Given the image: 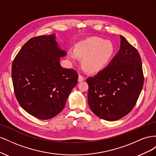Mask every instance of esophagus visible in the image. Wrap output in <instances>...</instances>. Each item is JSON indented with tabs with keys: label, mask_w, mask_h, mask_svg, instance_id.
Wrapping results in <instances>:
<instances>
[{
	"label": "esophagus",
	"mask_w": 156,
	"mask_h": 156,
	"mask_svg": "<svg viewBox=\"0 0 156 156\" xmlns=\"http://www.w3.org/2000/svg\"><path fill=\"white\" fill-rule=\"evenodd\" d=\"M84 79H85V78H84V77L82 76L81 75H79V78H78V81H79V82H81V81H84Z\"/></svg>",
	"instance_id": "esophagus-1"
}]
</instances>
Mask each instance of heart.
Returning <instances> with one entry per match:
<instances>
[{
    "label": "heart",
    "mask_w": 156,
    "mask_h": 156,
    "mask_svg": "<svg viewBox=\"0 0 156 156\" xmlns=\"http://www.w3.org/2000/svg\"><path fill=\"white\" fill-rule=\"evenodd\" d=\"M115 48L112 42L100 37H92L79 42L74 49H69L68 56L69 60L76 63L79 57H83V64L91 72L104 68L114 54Z\"/></svg>",
    "instance_id": "1"
}]
</instances>
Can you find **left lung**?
Returning a JSON list of instances; mask_svg holds the SVG:
<instances>
[{"instance_id": "obj_1", "label": "left lung", "mask_w": 156, "mask_h": 156, "mask_svg": "<svg viewBox=\"0 0 156 156\" xmlns=\"http://www.w3.org/2000/svg\"><path fill=\"white\" fill-rule=\"evenodd\" d=\"M120 49L107 66L88 77V101L99 118L115 121L123 118L135 107L144 84L140 56L124 36Z\"/></svg>"}]
</instances>
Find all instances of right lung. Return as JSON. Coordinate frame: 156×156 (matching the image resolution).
Here are the masks:
<instances>
[{
  "mask_svg": "<svg viewBox=\"0 0 156 156\" xmlns=\"http://www.w3.org/2000/svg\"><path fill=\"white\" fill-rule=\"evenodd\" d=\"M66 55L55 41V35L32 37L14 58L12 79L21 107L30 115L48 120L62 111L78 81L73 69H66L60 59Z\"/></svg>",
  "mask_w": 156,
  "mask_h": 156,
  "instance_id": "add662e5",
  "label": "right lung"
}]
</instances>
